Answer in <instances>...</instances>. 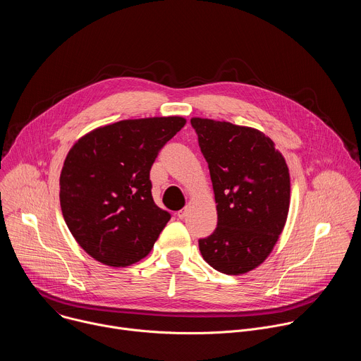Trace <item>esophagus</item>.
Wrapping results in <instances>:
<instances>
[{
	"mask_svg": "<svg viewBox=\"0 0 361 361\" xmlns=\"http://www.w3.org/2000/svg\"><path fill=\"white\" fill-rule=\"evenodd\" d=\"M185 216H187V212H185V210H180V212L177 213V217H178L180 220H183Z\"/></svg>",
	"mask_w": 361,
	"mask_h": 361,
	"instance_id": "esophagus-1",
	"label": "esophagus"
}]
</instances>
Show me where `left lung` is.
<instances>
[{"label": "left lung", "mask_w": 361, "mask_h": 361, "mask_svg": "<svg viewBox=\"0 0 361 361\" xmlns=\"http://www.w3.org/2000/svg\"><path fill=\"white\" fill-rule=\"evenodd\" d=\"M209 163L217 228L198 241L202 259L220 273L238 276L264 263L284 230L290 173L283 154L260 130L192 117Z\"/></svg>", "instance_id": "1"}]
</instances>
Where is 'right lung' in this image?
Returning <instances> with one entry per match:
<instances>
[{
	"mask_svg": "<svg viewBox=\"0 0 361 361\" xmlns=\"http://www.w3.org/2000/svg\"><path fill=\"white\" fill-rule=\"evenodd\" d=\"M187 120H123L91 130L70 148L60 174L63 217L94 260L131 266L151 251L171 216L151 195L149 170Z\"/></svg>",
	"mask_w": 361,
	"mask_h": 361,
	"instance_id": "right-lung-1",
	"label": "right lung"
}]
</instances>
